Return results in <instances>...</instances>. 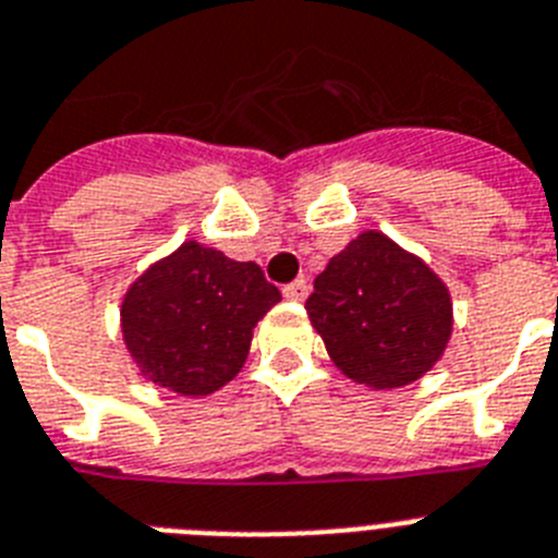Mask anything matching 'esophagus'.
Listing matches in <instances>:
<instances>
[{
    "instance_id": "34e87169",
    "label": "esophagus",
    "mask_w": 558,
    "mask_h": 558,
    "mask_svg": "<svg viewBox=\"0 0 558 558\" xmlns=\"http://www.w3.org/2000/svg\"><path fill=\"white\" fill-rule=\"evenodd\" d=\"M306 294H308V283L303 278H298V280H292V283H287V287H283V298H287V301H306Z\"/></svg>"
}]
</instances>
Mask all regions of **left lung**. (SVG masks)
<instances>
[{
	"instance_id": "left-lung-1",
	"label": "left lung",
	"mask_w": 558,
	"mask_h": 558,
	"mask_svg": "<svg viewBox=\"0 0 558 558\" xmlns=\"http://www.w3.org/2000/svg\"><path fill=\"white\" fill-rule=\"evenodd\" d=\"M306 312L335 366L372 388L420 380L451 337L446 283L383 232H363L331 257Z\"/></svg>"
}]
</instances>
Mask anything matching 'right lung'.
<instances>
[{"mask_svg":"<svg viewBox=\"0 0 558 558\" xmlns=\"http://www.w3.org/2000/svg\"><path fill=\"white\" fill-rule=\"evenodd\" d=\"M278 301L257 264L186 241L130 287L121 331L147 380L204 397L241 372L252 329Z\"/></svg>","mask_w":558,"mask_h":558,"instance_id":"add662e5","label":"right lung"}]
</instances>
